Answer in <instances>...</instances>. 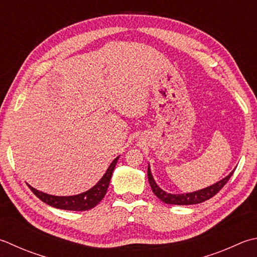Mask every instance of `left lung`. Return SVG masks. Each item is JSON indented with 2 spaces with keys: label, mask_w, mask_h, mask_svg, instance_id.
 <instances>
[{
  "label": "left lung",
  "mask_w": 257,
  "mask_h": 257,
  "mask_svg": "<svg viewBox=\"0 0 257 257\" xmlns=\"http://www.w3.org/2000/svg\"><path fill=\"white\" fill-rule=\"evenodd\" d=\"M233 173L234 172L230 173L228 176H226V177L223 178L222 180H219L218 183L209 186V187H206L204 189L197 190V192L188 193V194L174 195V194L166 193L163 189H160L157 186V184L155 183L152 173H150L149 166H148V182L150 184V187L153 189V193L157 196L162 202L166 204H170V205H194V204L203 203L205 200L212 198L213 196L217 194L219 190L226 185V183L228 182L229 178L232 177Z\"/></svg>",
  "instance_id": "obj_1"
}]
</instances>
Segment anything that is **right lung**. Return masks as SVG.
Returning a JSON list of instances; mask_svg holds the SVG:
<instances>
[{"mask_svg":"<svg viewBox=\"0 0 257 257\" xmlns=\"http://www.w3.org/2000/svg\"><path fill=\"white\" fill-rule=\"evenodd\" d=\"M119 159V156L113 162L110 164L107 172L102 176V178L99 180L97 185H94L91 189L87 190L82 194L73 195V196H53L40 192L29 185L30 189L32 193L37 196L38 198L42 200L43 203L48 204L52 207L59 209H67V210H75V212H82V210H88L93 208L103 199L104 195L107 194V189L109 187L110 179L113 169L115 167Z\"/></svg>","mask_w":257,"mask_h":257,"instance_id":"obj_1","label":"right lung"}]
</instances>
